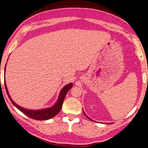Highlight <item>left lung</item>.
Wrapping results in <instances>:
<instances>
[{
  "label": "left lung",
  "instance_id": "1",
  "mask_svg": "<svg viewBox=\"0 0 148 148\" xmlns=\"http://www.w3.org/2000/svg\"><path fill=\"white\" fill-rule=\"evenodd\" d=\"M84 114H85V116H86V117H87L88 119H90V121H93L92 119H90V117H88L87 116H86V115L85 114V113L84 112Z\"/></svg>",
  "mask_w": 148,
  "mask_h": 148
}]
</instances>
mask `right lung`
Returning <instances> with one entry per match:
<instances>
[{
    "label": "right lung",
    "instance_id": "right-lung-1",
    "mask_svg": "<svg viewBox=\"0 0 148 148\" xmlns=\"http://www.w3.org/2000/svg\"><path fill=\"white\" fill-rule=\"evenodd\" d=\"M4 83H5V87L7 93H8L9 98L11 102L12 103L13 105L16 107H17L18 109L22 112L24 113L25 115H26L27 117L32 119L39 120V121H45V120L49 119L54 117L56 115L58 114L61 109H62L63 100L64 99V97H65L68 91L70 89H71L72 86H73V84H72V83H70V84L64 86V87L62 89V90L60 91V95L58 97V99L57 100V102H56L55 105L51 107L47 108V109H41V110H29L26 109H24V108L18 106L17 104H16L15 102H14L12 100V99L10 98V97L9 94V92H8V88H7L5 82Z\"/></svg>",
    "mask_w": 148,
    "mask_h": 148
}]
</instances>
